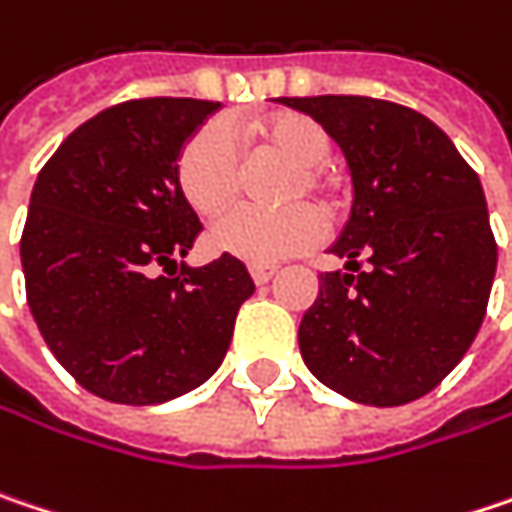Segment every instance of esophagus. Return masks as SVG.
Listing matches in <instances>:
<instances>
[{
	"label": "esophagus",
	"instance_id": "34e87169",
	"mask_svg": "<svg viewBox=\"0 0 512 512\" xmlns=\"http://www.w3.org/2000/svg\"><path fill=\"white\" fill-rule=\"evenodd\" d=\"M249 272H252L255 284H266V281H272L278 275V266L275 263H252Z\"/></svg>",
	"mask_w": 512,
	"mask_h": 512
}]
</instances>
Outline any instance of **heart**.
<instances>
[{
  "mask_svg": "<svg viewBox=\"0 0 512 512\" xmlns=\"http://www.w3.org/2000/svg\"><path fill=\"white\" fill-rule=\"evenodd\" d=\"M260 152L281 155L293 163L284 181V199L302 202L313 196L331 216L346 208L340 181L325 169L331 158V134L319 119L281 111L249 125ZM175 184L184 202L202 216L228 208L243 187V161L234 134L222 122L196 128L175 158ZM325 234V219L310 205L281 210L237 208L210 228V246L246 263H272L313 249Z\"/></svg>",
  "mask_w": 512,
  "mask_h": 512,
  "instance_id": "heart-1",
  "label": "heart"
}]
</instances>
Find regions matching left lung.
Returning a JSON list of instances; mask_svg holds the SVG:
<instances>
[{
  "mask_svg": "<svg viewBox=\"0 0 512 512\" xmlns=\"http://www.w3.org/2000/svg\"><path fill=\"white\" fill-rule=\"evenodd\" d=\"M346 152L354 205L299 325L307 369L334 393L398 407L431 393L487 316L498 246L478 172L413 108L369 96H284Z\"/></svg>",
  "mask_w": 512,
  "mask_h": 512,
  "instance_id": "1",
  "label": "left lung"
}]
</instances>
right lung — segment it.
<instances>
[{"mask_svg": "<svg viewBox=\"0 0 512 512\" xmlns=\"http://www.w3.org/2000/svg\"><path fill=\"white\" fill-rule=\"evenodd\" d=\"M216 108L119 102L78 125L34 181L25 299L58 363L105 401L161 404L205 384L255 293L237 257L178 263L202 222L178 193L175 158Z\"/></svg>", "mask_w": 512, "mask_h": 512, "instance_id": "1", "label": "right lung"}]
</instances>
